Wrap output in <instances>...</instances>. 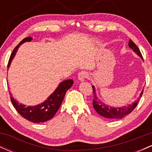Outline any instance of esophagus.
Segmentation results:
<instances>
[{
    "label": "esophagus",
    "mask_w": 152,
    "mask_h": 152,
    "mask_svg": "<svg viewBox=\"0 0 152 152\" xmlns=\"http://www.w3.org/2000/svg\"><path fill=\"white\" fill-rule=\"evenodd\" d=\"M88 74H87V72H86V71H81V72L78 74V78L80 81H84L86 78H88Z\"/></svg>",
    "instance_id": "1"
}]
</instances>
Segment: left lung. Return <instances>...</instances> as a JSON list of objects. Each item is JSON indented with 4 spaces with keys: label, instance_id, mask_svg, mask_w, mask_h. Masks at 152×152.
<instances>
[{
    "label": "left lung",
    "instance_id": "1",
    "mask_svg": "<svg viewBox=\"0 0 152 152\" xmlns=\"http://www.w3.org/2000/svg\"><path fill=\"white\" fill-rule=\"evenodd\" d=\"M129 46L132 48V50L137 54L138 56L141 57L143 59V56L141 53L140 50L139 49L137 45L132 41V40H129ZM92 88H93V93H94V99H93V106L94 109L96 110L97 113L101 116H104V117L110 118V119H120V118H124L126 116V115L130 114L133 110L135 109L136 106H137L139 100L136 101L135 102L133 103L132 104H129L127 106H123V107H111V106L106 105L105 104L102 103V102L99 100L98 98L96 96L95 93V88L94 86H92ZM143 94V91L140 94V97H142Z\"/></svg>",
    "mask_w": 152,
    "mask_h": 152
}]
</instances>
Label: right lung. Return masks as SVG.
<instances>
[{"instance_id": "1", "label": "right lung", "mask_w": 152, "mask_h": 152, "mask_svg": "<svg viewBox=\"0 0 152 152\" xmlns=\"http://www.w3.org/2000/svg\"><path fill=\"white\" fill-rule=\"evenodd\" d=\"M31 40H32L31 37L23 38L18 43V46L13 49L10 56L9 61H8V68L10 66V63H11L13 57L15 55V53H16L19 46H20L22 43H25L26 41H28V42L31 41ZM73 83H74V81L72 79L62 81L57 87L55 91L48 97L46 102H43L41 104H38L36 106H27V107H26L25 105H23V104H19L18 102H16L12 97L11 94L10 93V101L20 116L25 118L26 119L33 122V123H41V122L46 121L50 119L56 114V113L60 108L66 91L72 86Z\"/></svg>"}]
</instances>
